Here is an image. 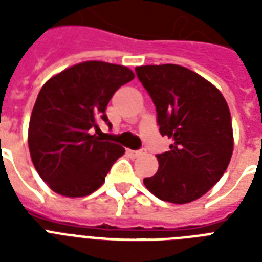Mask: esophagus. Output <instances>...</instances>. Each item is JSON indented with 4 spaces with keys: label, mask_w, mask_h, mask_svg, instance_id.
Here are the masks:
<instances>
[{
    "label": "esophagus",
    "mask_w": 262,
    "mask_h": 262,
    "mask_svg": "<svg viewBox=\"0 0 262 262\" xmlns=\"http://www.w3.org/2000/svg\"><path fill=\"white\" fill-rule=\"evenodd\" d=\"M127 154L130 156H133V158H139V156H141L144 154V151H132V149H129L127 151Z\"/></svg>",
    "instance_id": "esophagus-1"
}]
</instances>
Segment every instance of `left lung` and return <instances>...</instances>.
<instances>
[{
	"mask_svg": "<svg viewBox=\"0 0 262 262\" xmlns=\"http://www.w3.org/2000/svg\"><path fill=\"white\" fill-rule=\"evenodd\" d=\"M156 106L162 136L170 151L156 155L159 168L144 178L158 199L187 204L215 186L234 149L230 108L217 88L203 76L174 63L136 68Z\"/></svg>",
	"mask_w": 262,
	"mask_h": 262,
	"instance_id": "8db88e82",
	"label": "left lung"
}]
</instances>
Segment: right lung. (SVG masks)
Listing matches in <instances>:
<instances>
[{"label": "right lung", "instance_id": "1", "mask_svg": "<svg viewBox=\"0 0 262 262\" xmlns=\"http://www.w3.org/2000/svg\"><path fill=\"white\" fill-rule=\"evenodd\" d=\"M135 79L126 67L85 61L49 79L39 92L28 126L35 168L51 190L84 197L102 186L125 148L92 135L121 85Z\"/></svg>", "mask_w": 262, "mask_h": 262}]
</instances>
